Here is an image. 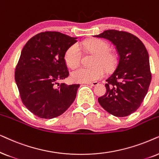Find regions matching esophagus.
<instances>
[{"mask_svg": "<svg viewBox=\"0 0 159 159\" xmlns=\"http://www.w3.org/2000/svg\"><path fill=\"white\" fill-rule=\"evenodd\" d=\"M86 84H88V85H90L92 86H97V84H98V82L94 81V82H92V83H86Z\"/></svg>", "mask_w": 159, "mask_h": 159, "instance_id": "obj_1", "label": "esophagus"}]
</instances>
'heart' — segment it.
I'll return each instance as SVG.
<instances>
[{"mask_svg": "<svg viewBox=\"0 0 159 159\" xmlns=\"http://www.w3.org/2000/svg\"><path fill=\"white\" fill-rule=\"evenodd\" d=\"M87 52L94 54L92 67H80L72 72L71 80L76 83H91L104 77L105 70L111 72L117 65V58L110 52L111 47L106 42L100 39L90 40L84 44ZM82 52L78 43L70 46L65 55V62L71 68L81 64Z\"/></svg>", "mask_w": 159, "mask_h": 159, "instance_id": "b5f03b06", "label": "heart"}]
</instances>
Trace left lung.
<instances>
[{
  "instance_id": "left-lung-1",
  "label": "left lung",
  "mask_w": 159,
  "mask_h": 159,
  "mask_svg": "<svg viewBox=\"0 0 159 159\" xmlns=\"http://www.w3.org/2000/svg\"><path fill=\"white\" fill-rule=\"evenodd\" d=\"M94 37L111 41L119 56L115 71L106 80L107 92L98 98L99 105L117 117L130 115L140 106L151 81L148 51L138 38L127 32L109 30Z\"/></svg>"
}]
</instances>
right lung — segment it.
I'll return each mask as SVG.
<instances>
[{
	"instance_id": "add662e5",
	"label": "right lung",
	"mask_w": 159,
	"mask_h": 159,
	"mask_svg": "<svg viewBox=\"0 0 159 159\" xmlns=\"http://www.w3.org/2000/svg\"><path fill=\"white\" fill-rule=\"evenodd\" d=\"M76 39L59 32H43L31 38L22 48L15 81L23 104L38 117H57L75 100L79 84L57 82L69 75L65 55Z\"/></svg>"
}]
</instances>
